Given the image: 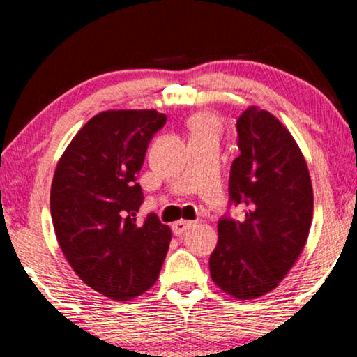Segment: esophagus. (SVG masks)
<instances>
[{
    "instance_id": "esophagus-1",
    "label": "esophagus",
    "mask_w": 357,
    "mask_h": 357,
    "mask_svg": "<svg viewBox=\"0 0 357 357\" xmlns=\"http://www.w3.org/2000/svg\"><path fill=\"white\" fill-rule=\"evenodd\" d=\"M195 222L193 221H187V219H178L172 224V231L175 236H182L185 231H188L190 227H193Z\"/></svg>"
}]
</instances>
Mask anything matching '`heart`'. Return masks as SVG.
I'll return each instance as SVG.
<instances>
[{
	"mask_svg": "<svg viewBox=\"0 0 357 357\" xmlns=\"http://www.w3.org/2000/svg\"><path fill=\"white\" fill-rule=\"evenodd\" d=\"M188 128L192 136L218 135L219 120L209 112H198L188 119Z\"/></svg>",
	"mask_w": 357,
	"mask_h": 357,
	"instance_id": "heart-1",
	"label": "heart"
}]
</instances>
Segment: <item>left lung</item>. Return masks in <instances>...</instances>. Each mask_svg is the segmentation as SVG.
I'll return each mask as SVG.
<instances>
[{
    "label": "left lung",
    "instance_id": "1",
    "mask_svg": "<svg viewBox=\"0 0 357 357\" xmlns=\"http://www.w3.org/2000/svg\"><path fill=\"white\" fill-rule=\"evenodd\" d=\"M237 133L229 193L245 216L218 222L209 271L221 291L247 301L271 292L296 265L309 238L314 190L304 154L275 115L248 107Z\"/></svg>",
    "mask_w": 357,
    "mask_h": 357
}]
</instances>
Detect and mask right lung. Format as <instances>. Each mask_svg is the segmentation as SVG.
<instances>
[{"label": "right lung", "mask_w": 357, "mask_h": 357, "mask_svg": "<svg viewBox=\"0 0 357 357\" xmlns=\"http://www.w3.org/2000/svg\"><path fill=\"white\" fill-rule=\"evenodd\" d=\"M165 115L154 109L105 110L77 131L58 160L50 190L53 229L73 271L114 301L155 284L172 232L154 213L136 221V183L146 149Z\"/></svg>", "instance_id": "1"}]
</instances>
